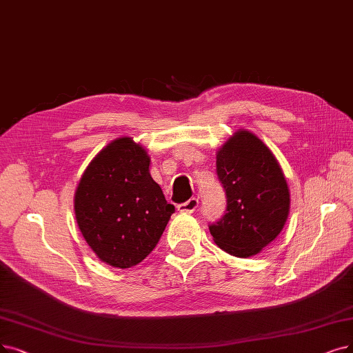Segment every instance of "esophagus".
Returning a JSON list of instances; mask_svg holds the SVG:
<instances>
[{"label": "esophagus", "mask_w": 353, "mask_h": 353, "mask_svg": "<svg viewBox=\"0 0 353 353\" xmlns=\"http://www.w3.org/2000/svg\"><path fill=\"white\" fill-rule=\"evenodd\" d=\"M199 204H200L199 199H195L194 196V199H190L188 201L179 204L176 208L178 211H181V213H194V211L199 208Z\"/></svg>", "instance_id": "34e87169"}]
</instances>
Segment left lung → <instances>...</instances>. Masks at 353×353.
<instances>
[{
  "label": "left lung",
  "instance_id": "8db88e82",
  "mask_svg": "<svg viewBox=\"0 0 353 353\" xmlns=\"http://www.w3.org/2000/svg\"><path fill=\"white\" fill-rule=\"evenodd\" d=\"M216 171L225 192L224 216L208 224L220 249L237 258L256 255L283 230L290 191L283 169L262 140L234 133L217 152Z\"/></svg>",
  "mask_w": 353,
  "mask_h": 353
}]
</instances>
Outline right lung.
Returning <instances> with one entry per match:
<instances>
[{
	"label": "right lung",
	"mask_w": 353,
	"mask_h": 353,
	"mask_svg": "<svg viewBox=\"0 0 353 353\" xmlns=\"http://www.w3.org/2000/svg\"><path fill=\"white\" fill-rule=\"evenodd\" d=\"M146 150L130 137L105 146L75 192L79 230L95 255L116 268L142 262L175 213L149 174Z\"/></svg>",
	"instance_id": "right-lung-1"
}]
</instances>
